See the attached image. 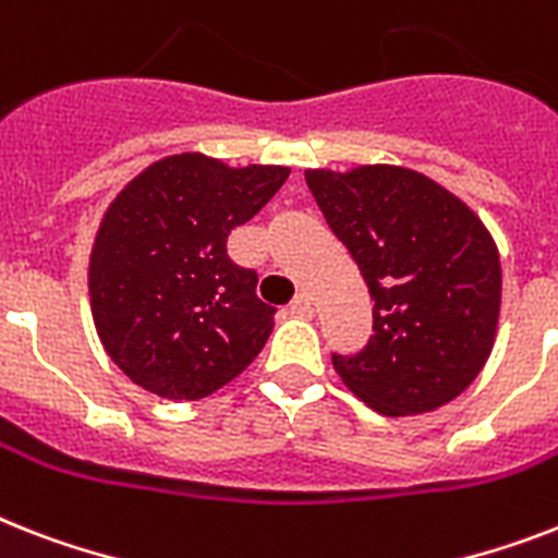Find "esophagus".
Segmentation results:
<instances>
[{
    "label": "esophagus",
    "mask_w": 558,
    "mask_h": 558,
    "mask_svg": "<svg viewBox=\"0 0 558 558\" xmlns=\"http://www.w3.org/2000/svg\"><path fill=\"white\" fill-rule=\"evenodd\" d=\"M289 312H292L294 318H312V298L306 292L294 294L292 303H289Z\"/></svg>",
    "instance_id": "obj_1"
}]
</instances>
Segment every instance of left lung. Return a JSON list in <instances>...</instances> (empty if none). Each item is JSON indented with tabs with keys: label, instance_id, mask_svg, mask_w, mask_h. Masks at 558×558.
Listing matches in <instances>:
<instances>
[{
	"label": "left lung",
	"instance_id": "left-lung-1",
	"mask_svg": "<svg viewBox=\"0 0 558 558\" xmlns=\"http://www.w3.org/2000/svg\"><path fill=\"white\" fill-rule=\"evenodd\" d=\"M326 223L373 298V335L332 352L335 373L384 415L447 404L493 350L501 266L482 220L441 185L396 166L306 171Z\"/></svg>",
	"mask_w": 558,
	"mask_h": 558
}]
</instances>
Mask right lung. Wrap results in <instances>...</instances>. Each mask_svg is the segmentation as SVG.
<instances>
[{
    "mask_svg": "<svg viewBox=\"0 0 558 558\" xmlns=\"http://www.w3.org/2000/svg\"><path fill=\"white\" fill-rule=\"evenodd\" d=\"M289 169H229L201 154L154 162L120 192L90 252V312L122 373L171 401L229 384L264 350L275 306L229 234L275 197Z\"/></svg>",
    "mask_w": 558,
    "mask_h": 558,
    "instance_id": "obj_1",
    "label": "right lung"
}]
</instances>
